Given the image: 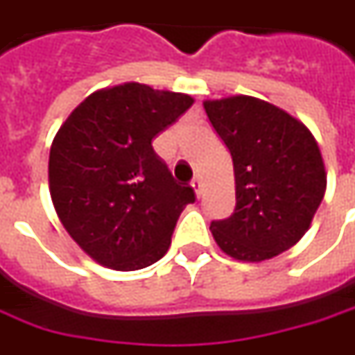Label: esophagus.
Returning <instances> with one entry per match:
<instances>
[{
	"instance_id": "1",
	"label": "esophagus",
	"mask_w": 355,
	"mask_h": 355,
	"mask_svg": "<svg viewBox=\"0 0 355 355\" xmlns=\"http://www.w3.org/2000/svg\"><path fill=\"white\" fill-rule=\"evenodd\" d=\"M191 187H193V191H195V195H197V197H201V191H202L201 178H195V180L191 182Z\"/></svg>"
}]
</instances>
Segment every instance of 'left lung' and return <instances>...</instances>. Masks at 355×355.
<instances>
[{
  "label": "left lung",
  "mask_w": 355,
  "mask_h": 355,
  "mask_svg": "<svg viewBox=\"0 0 355 355\" xmlns=\"http://www.w3.org/2000/svg\"><path fill=\"white\" fill-rule=\"evenodd\" d=\"M202 106L232 154L236 180L234 214L210 224L220 251L261 263L294 248L327 191L324 160L309 127L245 94L205 100Z\"/></svg>",
  "instance_id": "obj_1"
}]
</instances>
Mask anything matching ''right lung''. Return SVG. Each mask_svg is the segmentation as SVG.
Wrapping results in <instances>:
<instances>
[{"mask_svg": "<svg viewBox=\"0 0 355 355\" xmlns=\"http://www.w3.org/2000/svg\"><path fill=\"white\" fill-rule=\"evenodd\" d=\"M193 96L123 83L94 90L53 137L51 202L71 239L98 265L139 270L166 255L182 210L195 201L173 182L153 139Z\"/></svg>", "mask_w": 355, "mask_h": 355, "instance_id": "right-lung-1", "label": "right lung"}]
</instances>
